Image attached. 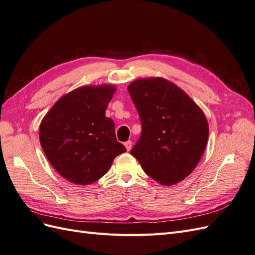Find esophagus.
I'll list each match as a JSON object with an SVG mask.
<instances>
[{
  "label": "esophagus",
  "mask_w": 255,
  "mask_h": 255,
  "mask_svg": "<svg viewBox=\"0 0 255 255\" xmlns=\"http://www.w3.org/2000/svg\"><path fill=\"white\" fill-rule=\"evenodd\" d=\"M125 145H126L127 150H128V151H129L130 149H132V141H130V140L126 141V142H125Z\"/></svg>",
  "instance_id": "esophagus-1"
}]
</instances>
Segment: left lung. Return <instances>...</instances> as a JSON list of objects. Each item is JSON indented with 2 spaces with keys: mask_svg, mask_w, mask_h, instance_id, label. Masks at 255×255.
I'll return each instance as SVG.
<instances>
[{
  "mask_svg": "<svg viewBox=\"0 0 255 255\" xmlns=\"http://www.w3.org/2000/svg\"><path fill=\"white\" fill-rule=\"evenodd\" d=\"M128 90L141 122V135L130 154L159 184L179 183L192 172L205 150L208 125L203 112L163 78L136 80Z\"/></svg>",
  "mask_w": 255,
  "mask_h": 255,
  "instance_id": "1",
  "label": "left lung"
}]
</instances>
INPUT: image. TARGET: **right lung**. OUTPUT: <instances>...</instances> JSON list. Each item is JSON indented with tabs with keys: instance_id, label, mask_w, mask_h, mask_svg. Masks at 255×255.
<instances>
[{
	"instance_id": "add662e5",
	"label": "right lung",
	"mask_w": 255,
	"mask_h": 255,
	"mask_svg": "<svg viewBox=\"0 0 255 255\" xmlns=\"http://www.w3.org/2000/svg\"><path fill=\"white\" fill-rule=\"evenodd\" d=\"M116 88L84 86L61 97L44 116L39 139L53 168L69 182L88 185L109 171L126 152L117 141L114 121L105 111Z\"/></svg>"
}]
</instances>
